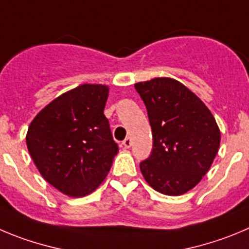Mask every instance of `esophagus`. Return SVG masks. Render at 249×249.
Segmentation results:
<instances>
[{"label":"esophagus","mask_w":249,"mask_h":249,"mask_svg":"<svg viewBox=\"0 0 249 249\" xmlns=\"http://www.w3.org/2000/svg\"><path fill=\"white\" fill-rule=\"evenodd\" d=\"M122 144H123V147H124V148H129V147H131V144H132L131 138H129V137H127L126 140H124L122 142Z\"/></svg>","instance_id":"34e87169"}]
</instances>
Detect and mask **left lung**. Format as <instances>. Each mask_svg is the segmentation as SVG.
I'll return each instance as SVG.
<instances>
[{
    "label": "left lung",
    "mask_w": 249,
    "mask_h": 249,
    "mask_svg": "<svg viewBox=\"0 0 249 249\" xmlns=\"http://www.w3.org/2000/svg\"><path fill=\"white\" fill-rule=\"evenodd\" d=\"M147 107L153 150L140 164L158 193L179 196L195 188L213 163L221 132L206 105L184 84L154 77L134 84Z\"/></svg>",
    "instance_id": "8db88e82"
}]
</instances>
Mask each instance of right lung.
I'll use <instances>...</instances> for the list:
<instances>
[{"mask_svg":"<svg viewBox=\"0 0 249 249\" xmlns=\"http://www.w3.org/2000/svg\"><path fill=\"white\" fill-rule=\"evenodd\" d=\"M108 86L84 84L48 104L33 118L26 136L40 175L70 197L96 190L118 153L104 115Z\"/></svg>","mask_w":249,"mask_h":249,"instance_id":"1","label":"right lung"}]
</instances>
